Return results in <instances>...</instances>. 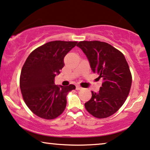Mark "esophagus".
<instances>
[{
  "label": "esophagus",
  "mask_w": 150,
  "mask_h": 150,
  "mask_svg": "<svg viewBox=\"0 0 150 150\" xmlns=\"http://www.w3.org/2000/svg\"><path fill=\"white\" fill-rule=\"evenodd\" d=\"M83 88L82 87H81L80 86H79V85H77V86H76V89L77 90H81V89H82Z\"/></svg>",
  "instance_id": "34e87169"
}]
</instances>
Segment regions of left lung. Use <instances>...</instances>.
Returning <instances> with one entry per match:
<instances>
[{
  "label": "left lung",
  "instance_id": "8db88e82",
  "mask_svg": "<svg viewBox=\"0 0 150 150\" xmlns=\"http://www.w3.org/2000/svg\"><path fill=\"white\" fill-rule=\"evenodd\" d=\"M77 46L88 58L94 73L103 82L98 93L84 104L86 111L97 118L108 117L118 111L127 98L132 77L124 54L112 45L99 41H79Z\"/></svg>",
  "mask_w": 150,
  "mask_h": 150
}]
</instances>
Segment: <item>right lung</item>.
<instances>
[{
	"mask_svg": "<svg viewBox=\"0 0 150 150\" xmlns=\"http://www.w3.org/2000/svg\"><path fill=\"white\" fill-rule=\"evenodd\" d=\"M77 41H53L38 47L25 62L20 88L28 107L38 117L52 120L66 109V96L75 86L54 84L56 75L64 67V58Z\"/></svg>",
	"mask_w": 150,
	"mask_h": 150,
	"instance_id": "add662e5",
	"label": "right lung"
}]
</instances>
